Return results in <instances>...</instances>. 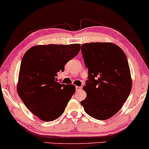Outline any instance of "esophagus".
Returning a JSON list of instances; mask_svg holds the SVG:
<instances>
[{
  "instance_id": "esophagus-1",
  "label": "esophagus",
  "mask_w": 149,
  "mask_h": 149,
  "mask_svg": "<svg viewBox=\"0 0 149 149\" xmlns=\"http://www.w3.org/2000/svg\"><path fill=\"white\" fill-rule=\"evenodd\" d=\"M81 89H82V87H79V86L75 87V90L76 91H79V90H81Z\"/></svg>"
}]
</instances>
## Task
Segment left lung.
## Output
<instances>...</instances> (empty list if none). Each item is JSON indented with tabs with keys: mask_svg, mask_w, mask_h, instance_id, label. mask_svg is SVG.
<instances>
[{
	"mask_svg": "<svg viewBox=\"0 0 149 149\" xmlns=\"http://www.w3.org/2000/svg\"><path fill=\"white\" fill-rule=\"evenodd\" d=\"M81 51L89 74L83 87L87 97L81 105L96 119H109L120 110L131 91L127 56L120 47L109 42L81 44Z\"/></svg>",
	"mask_w": 149,
	"mask_h": 149,
	"instance_id": "obj_1",
	"label": "left lung"
}]
</instances>
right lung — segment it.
<instances>
[{"label": "right lung", "mask_w": 149, "mask_h": 149, "mask_svg": "<svg viewBox=\"0 0 149 149\" xmlns=\"http://www.w3.org/2000/svg\"><path fill=\"white\" fill-rule=\"evenodd\" d=\"M79 44L38 45L30 48L21 62L17 92L33 114L44 121H54L64 112L75 91L74 85L57 81V73L77 55Z\"/></svg>", "instance_id": "obj_1"}]
</instances>
